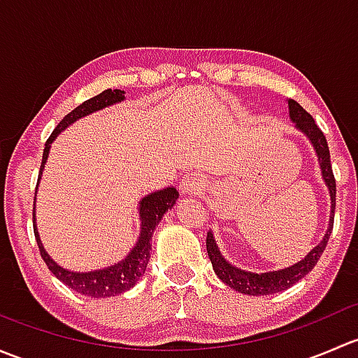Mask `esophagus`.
<instances>
[{"label":"esophagus","instance_id":"1","mask_svg":"<svg viewBox=\"0 0 358 358\" xmlns=\"http://www.w3.org/2000/svg\"><path fill=\"white\" fill-rule=\"evenodd\" d=\"M180 189H182L183 194H196L202 189V180L196 173H189V175L183 176L180 180Z\"/></svg>","mask_w":358,"mask_h":358}]
</instances>
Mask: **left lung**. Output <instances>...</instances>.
<instances>
[{"instance_id": "8db88e82", "label": "left lung", "mask_w": 358, "mask_h": 358, "mask_svg": "<svg viewBox=\"0 0 358 358\" xmlns=\"http://www.w3.org/2000/svg\"><path fill=\"white\" fill-rule=\"evenodd\" d=\"M287 107H289V117L294 122L296 128L301 133H305L306 138L310 140V143L315 149L317 157H319V166L320 171H322V178L326 182L327 189H329L331 196V216H329V227H327V232L324 236V239L317 244L308 255L305 256V259L298 262L296 265H291L289 268L275 270V272H265V273H255V272H246V270H241L237 266H234L232 263L227 262L225 258L220 252L218 246H216V241L213 237L211 232H208L206 237V249H208V256L211 259L213 270H215L216 275L220 277L222 282H225L227 286L232 287L234 291H239L243 294L249 296H263V294H273V292L286 291L287 287H291L292 284L298 282L299 279L306 275L308 272H312L313 266L317 265L319 258L322 256L324 249L327 246V241H329L331 230L334 225V209H336V180L333 175V168H331V154L329 147H327V140L324 136V133L320 131L319 126L315 124L312 115L308 114L298 102L294 100H287Z\"/></svg>"}]
</instances>
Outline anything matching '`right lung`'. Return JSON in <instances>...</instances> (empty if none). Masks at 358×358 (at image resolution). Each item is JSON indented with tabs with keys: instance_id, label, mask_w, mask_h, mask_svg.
Here are the masks:
<instances>
[{
	"instance_id": "obj_1",
	"label": "right lung",
	"mask_w": 358,
	"mask_h": 358,
	"mask_svg": "<svg viewBox=\"0 0 358 358\" xmlns=\"http://www.w3.org/2000/svg\"><path fill=\"white\" fill-rule=\"evenodd\" d=\"M124 100V92L122 90H106L100 95L93 96V99L86 100L81 106L76 107L74 110L69 112L66 117L59 122L53 133L50 135V138L46 140L45 150H43V161H41V169H39L38 183L41 180L43 169H45V162L48 159L50 147H52L53 140L59 136L60 131L67 128L69 124L76 122L78 119L85 117V115L92 114V112H96L100 109H106V107L114 106V103H119ZM38 190V187H36ZM176 199H178V192H176L175 187H166V189L157 190V192L149 194V196L143 197L140 201V237L136 241L135 248L128 252L124 259H121L115 265L107 266V268L102 270H93V272H71V270L62 268L60 265H57L52 259V256L46 252V249L43 248L41 239H39L38 229H36V216L34 218V236L36 243H38L39 252H41V258L45 259L46 266L50 268V272L64 282L66 286L74 289L79 294L90 296V298H109V296L121 294V292L131 289L136 284V280L145 273L147 263H149L150 258V239H152V234L156 230V227L161 222V218L164 216V213L168 209H171L175 206ZM36 201V199H34Z\"/></svg>"
}]
</instances>
